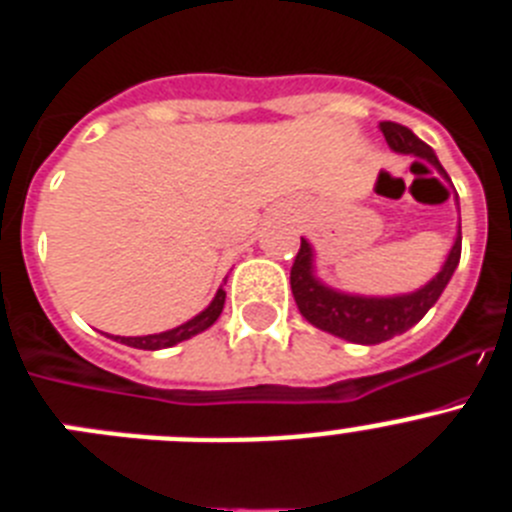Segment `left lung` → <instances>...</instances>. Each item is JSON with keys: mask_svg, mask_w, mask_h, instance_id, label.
Here are the masks:
<instances>
[{"mask_svg": "<svg viewBox=\"0 0 512 512\" xmlns=\"http://www.w3.org/2000/svg\"><path fill=\"white\" fill-rule=\"evenodd\" d=\"M379 130L384 133L387 146L397 153H410V156L425 158L428 164L438 169L449 179V174L438 164L436 153L431 146H425L423 140L405 125L397 122H379ZM451 182V179H449ZM461 259V233H456V241L451 246L449 256L443 261L441 271L425 287L415 289L410 295H395V297H361V295H346L338 289H330L315 277L312 271V246L302 238L300 251L295 256V264L289 271V282H292V295H295L297 307H300L302 318L312 323L315 328L333 333L338 338H346L351 343H364V346H374V343L390 341V338L400 336L405 330L413 328L425 312L436 305L441 292L446 289L449 279L454 277L456 266Z\"/></svg>", "mask_w": 512, "mask_h": 512, "instance_id": "obj_1", "label": "left lung"}]
</instances>
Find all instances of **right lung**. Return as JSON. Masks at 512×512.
<instances>
[{
  "label": "right lung",
  "mask_w": 512,
  "mask_h": 512,
  "mask_svg": "<svg viewBox=\"0 0 512 512\" xmlns=\"http://www.w3.org/2000/svg\"><path fill=\"white\" fill-rule=\"evenodd\" d=\"M225 305V292L223 287L217 289L215 300L200 312V315H194L192 320L182 323L179 328H171L164 330V333H153V336H135V338H125V336H115V341L125 343V346H133V348H143V351H158V348H171L176 343L187 341V338L197 336L202 330L210 328L217 318H220V312H223Z\"/></svg>",
  "instance_id": "right-lung-1"
}]
</instances>
